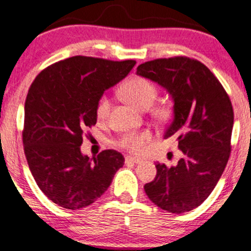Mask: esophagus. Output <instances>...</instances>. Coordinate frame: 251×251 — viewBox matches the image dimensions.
<instances>
[{
  "mask_svg": "<svg viewBox=\"0 0 251 251\" xmlns=\"http://www.w3.org/2000/svg\"><path fill=\"white\" fill-rule=\"evenodd\" d=\"M142 159L140 158H136V157H132V156H126L125 157V163H140Z\"/></svg>",
  "mask_w": 251,
  "mask_h": 251,
  "instance_id": "esophagus-1",
  "label": "esophagus"
}]
</instances>
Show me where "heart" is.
Here are the masks:
<instances>
[{"label":"heart","instance_id":"b5f03b06","mask_svg":"<svg viewBox=\"0 0 251 251\" xmlns=\"http://www.w3.org/2000/svg\"><path fill=\"white\" fill-rule=\"evenodd\" d=\"M121 95L125 100L142 109H147L155 101L157 96L156 85L144 77H131L121 87ZM111 100L108 96L103 95L96 103V117L99 120H104L109 114ZM152 114L157 119L166 120L169 117V108L166 104H157L152 108ZM152 140V133L148 130L126 132L117 140V147L130 151L133 153H140L145 150L147 145Z\"/></svg>","mask_w":251,"mask_h":251}]
</instances>
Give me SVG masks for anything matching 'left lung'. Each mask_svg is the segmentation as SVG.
<instances>
[{
	"mask_svg": "<svg viewBox=\"0 0 251 251\" xmlns=\"http://www.w3.org/2000/svg\"><path fill=\"white\" fill-rule=\"evenodd\" d=\"M137 74L164 87L174 100V118L164 137H176L183 158L175 167L157 163L149 199L162 210L183 213L208 198L231 152L233 109L224 87L197 59L177 56L143 63Z\"/></svg>",
	"mask_w": 251,
	"mask_h": 251,
	"instance_id": "obj_1",
	"label": "left lung"
}]
</instances>
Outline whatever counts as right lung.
I'll return each instance as SVG.
<instances>
[{"label": "right lung", "instance_id": "obj_1", "mask_svg": "<svg viewBox=\"0 0 251 251\" xmlns=\"http://www.w3.org/2000/svg\"><path fill=\"white\" fill-rule=\"evenodd\" d=\"M136 60L75 56L35 77L25 102L24 151L41 192L67 210L95 202L111 186L124 156L103 150L90 161L81 153L85 131L96 124V103Z\"/></svg>", "mask_w": 251, "mask_h": 251}]
</instances>
